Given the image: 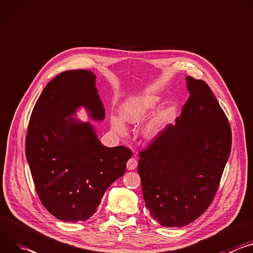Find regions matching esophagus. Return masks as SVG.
I'll use <instances>...</instances> for the list:
<instances>
[{
  "label": "esophagus",
  "mask_w": 253,
  "mask_h": 253,
  "mask_svg": "<svg viewBox=\"0 0 253 253\" xmlns=\"http://www.w3.org/2000/svg\"><path fill=\"white\" fill-rule=\"evenodd\" d=\"M137 165H138V163H137L136 158L132 157V158H130V159L128 160V162H127V169H128L129 170H133V169H136Z\"/></svg>",
  "instance_id": "34e87169"
}]
</instances>
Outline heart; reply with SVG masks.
Wrapping results in <instances>:
<instances>
[{
	"instance_id": "b5f03b06",
	"label": "heart",
	"mask_w": 253,
	"mask_h": 253,
	"mask_svg": "<svg viewBox=\"0 0 253 253\" xmlns=\"http://www.w3.org/2000/svg\"><path fill=\"white\" fill-rule=\"evenodd\" d=\"M157 102L158 98L154 96L129 98L120 106L119 112L121 118L117 116H111L112 129L120 135L125 134L126 126L124 122L132 125L139 124L155 107ZM168 116L169 111L167 109H159L145 121L141 128V132L146 139L152 140L157 137V135H159L165 127Z\"/></svg>"
}]
</instances>
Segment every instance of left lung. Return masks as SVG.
<instances>
[{
    "instance_id": "left-lung-1",
    "label": "left lung",
    "mask_w": 253,
    "mask_h": 253,
    "mask_svg": "<svg viewBox=\"0 0 253 253\" xmlns=\"http://www.w3.org/2000/svg\"><path fill=\"white\" fill-rule=\"evenodd\" d=\"M190 97L169 124L139 153L145 207L164 227H182L211 205L230 155V124L204 81L187 77Z\"/></svg>"
}]
</instances>
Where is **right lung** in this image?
I'll return each mask as SVG.
<instances>
[{
	"instance_id": "right-lung-1",
	"label": "right lung",
	"mask_w": 253,
	"mask_h": 253,
	"mask_svg": "<svg viewBox=\"0 0 253 253\" xmlns=\"http://www.w3.org/2000/svg\"><path fill=\"white\" fill-rule=\"evenodd\" d=\"M80 107L91 120H104L96 76L84 70L63 72L38 98L26 136V158L37 195L46 210L64 222L93 216L132 156L127 147L103 145L93 125L72 118Z\"/></svg>"
}]
</instances>
